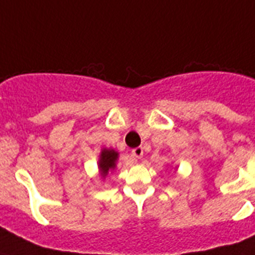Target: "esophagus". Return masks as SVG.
<instances>
[{"instance_id":"obj_1","label":"esophagus","mask_w":255,"mask_h":255,"mask_svg":"<svg viewBox=\"0 0 255 255\" xmlns=\"http://www.w3.org/2000/svg\"><path fill=\"white\" fill-rule=\"evenodd\" d=\"M131 153H132V155H133L134 158H141L142 155H144V149H142L141 146L134 147V149H132Z\"/></svg>"}]
</instances>
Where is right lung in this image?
Instances as JSON below:
<instances>
[{"label":"right lung","instance_id":"add662e5","mask_svg":"<svg viewBox=\"0 0 255 255\" xmlns=\"http://www.w3.org/2000/svg\"><path fill=\"white\" fill-rule=\"evenodd\" d=\"M118 153L115 150H109L104 149L101 153V159H100V170H101L102 176H106L109 171L115 167V162H117Z\"/></svg>","mask_w":255,"mask_h":255}]
</instances>
